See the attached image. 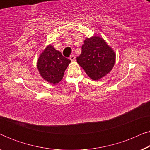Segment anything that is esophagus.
<instances>
[{"instance_id": "obj_1", "label": "esophagus", "mask_w": 150, "mask_h": 150, "mask_svg": "<svg viewBox=\"0 0 150 150\" xmlns=\"http://www.w3.org/2000/svg\"><path fill=\"white\" fill-rule=\"evenodd\" d=\"M69 59H70V60H71V61H75V60H76V57H75L74 54H71V56L69 57Z\"/></svg>"}]
</instances>
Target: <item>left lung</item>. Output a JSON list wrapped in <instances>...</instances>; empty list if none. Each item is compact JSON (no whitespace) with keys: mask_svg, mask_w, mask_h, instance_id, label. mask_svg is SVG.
<instances>
[{"mask_svg":"<svg viewBox=\"0 0 150 150\" xmlns=\"http://www.w3.org/2000/svg\"><path fill=\"white\" fill-rule=\"evenodd\" d=\"M115 57L114 50L103 38L93 36L84 41L82 52L76 60L89 77L98 81L112 70Z\"/></svg>","mask_w":150,"mask_h":150,"instance_id":"obj_1","label":"left lung"}]
</instances>
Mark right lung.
I'll use <instances>...</instances> for the list:
<instances>
[{
	"mask_svg": "<svg viewBox=\"0 0 150 150\" xmlns=\"http://www.w3.org/2000/svg\"><path fill=\"white\" fill-rule=\"evenodd\" d=\"M70 62L52 45H48L39 57L38 69L45 81L56 85L63 79L65 70Z\"/></svg>",
	"mask_w": 150,
	"mask_h": 150,
	"instance_id": "add662e5",
	"label": "right lung"
}]
</instances>
